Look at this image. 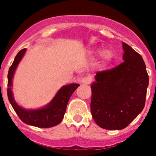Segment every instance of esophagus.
Masks as SVG:
<instances>
[{"label":"esophagus","mask_w":156,"mask_h":156,"mask_svg":"<svg viewBox=\"0 0 156 156\" xmlns=\"http://www.w3.org/2000/svg\"><path fill=\"white\" fill-rule=\"evenodd\" d=\"M91 82H92V78L89 77V76H86V77H83L82 78V83L83 84H90Z\"/></svg>","instance_id":"34e87169"}]
</instances>
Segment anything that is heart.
Returning a JSON list of instances; mask_svg holds the SVG:
<instances>
[{"label": "heart", "instance_id": "b5f03b06", "mask_svg": "<svg viewBox=\"0 0 156 156\" xmlns=\"http://www.w3.org/2000/svg\"><path fill=\"white\" fill-rule=\"evenodd\" d=\"M113 57V52L109 49L104 50L102 53H101V58H102L103 61H104V63H109V62H111L112 61Z\"/></svg>", "mask_w": 156, "mask_h": 156}]
</instances>
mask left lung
Listing matches in <instances>:
<instances>
[{
    "mask_svg": "<svg viewBox=\"0 0 156 156\" xmlns=\"http://www.w3.org/2000/svg\"><path fill=\"white\" fill-rule=\"evenodd\" d=\"M124 61L96 73L91 85L90 112L98 126L105 129H122L145 106L149 83L145 63L140 54L123 43Z\"/></svg>",
    "mask_w": 156,
    "mask_h": 156,
    "instance_id": "8db88e82",
    "label": "left lung"
}]
</instances>
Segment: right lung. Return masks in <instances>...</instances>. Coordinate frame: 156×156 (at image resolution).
Returning <instances> with one entry per match:
<instances>
[{
  "label": "right lung",
  "instance_id": "1",
  "mask_svg": "<svg viewBox=\"0 0 156 156\" xmlns=\"http://www.w3.org/2000/svg\"><path fill=\"white\" fill-rule=\"evenodd\" d=\"M25 52L26 48L19 51L9 69L8 89H7L9 100L18 117L24 123L40 128H49L56 126L59 123H61V121H62L69 100L73 91L78 87L79 84L73 83L63 87L57 92L56 96L52 100V102L44 108L38 109V110H26L22 108L13 100L10 87L12 86V78L14 71L21 59L23 58Z\"/></svg>",
  "mask_w": 156,
  "mask_h": 156
}]
</instances>
